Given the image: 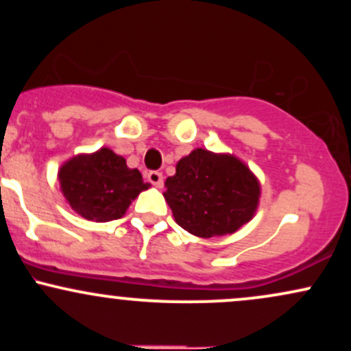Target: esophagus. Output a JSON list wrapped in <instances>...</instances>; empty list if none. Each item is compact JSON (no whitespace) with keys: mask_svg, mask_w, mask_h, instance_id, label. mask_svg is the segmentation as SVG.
I'll use <instances>...</instances> for the list:
<instances>
[{"mask_svg":"<svg viewBox=\"0 0 351 351\" xmlns=\"http://www.w3.org/2000/svg\"><path fill=\"white\" fill-rule=\"evenodd\" d=\"M147 180L150 181L153 186H156V188H162L163 186V173L155 171V170L148 171L147 173Z\"/></svg>","mask_w":351,"mask_h":351,"instance_id":"34e87169","label":"esophagus"}]
</instances>
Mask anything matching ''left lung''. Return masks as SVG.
I'll return each instance as SVG.
<instances>
[{
  "label": "left lung",
  "mask_w": 351,
  "mask_h": 351,
  "mask_svg": "<svg viewBox=\"0 0 351 351\" xmlns=\"http://www.w3.org/2000/svg\"><path fill=\"white\" fill-rule=\"evenodd\" d=\"M165 199L181 228L199 237L231 234L251 219L259 181L234 156L191 152L165 181Z\"/></svg>",
  "instance_id": "obj_1"
}]
</instances>
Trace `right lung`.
<instances>
[{
    "label": "right lung",
    "instance_id": "obj_1",
    "mask_svg": "<svg viewBox=\"0 0 351 351\" xmlns=\"http://www.w3.org/2000/svg\"><path fill=\"white\" fill-rule=\"evenodd\" d=\"M60 188L71 208L86 219H119L140 191L148 188L142 173L130 170L125 158L108 148L75 156L59 171Z\"/></svg>",
    "mask_w": 351,
    "mask_h": 351
}]
</instances>
